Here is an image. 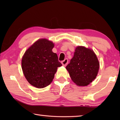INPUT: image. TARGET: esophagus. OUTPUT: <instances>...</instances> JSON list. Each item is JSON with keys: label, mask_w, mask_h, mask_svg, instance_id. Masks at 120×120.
Segmentation results:
<instances>
[{"label": "esophagus", "mask_w": 120, "mask_h": 120, "mask_svg": "<svg viewBox=\"0 0 120 120\" xmlns=\"http://www.w3.org/2000/svg\"><path fill=\"white\" fill-rule=\"evenodd\" d=\"M68 62V59H65L64 61H62L61 62L62 65H63V66H66V65L67 64Z\"/></svg>", "instance_id": "34e87169"}]
</instances>
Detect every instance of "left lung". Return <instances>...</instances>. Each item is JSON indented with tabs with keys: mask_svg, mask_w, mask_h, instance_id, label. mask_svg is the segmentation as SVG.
I'll return each mask as SVG.
<instances>
[{
	"mask_svg": "<svg viewBox=\"0 0 120 120\" xmlns=\"http://www.w3.org/2000/svg\"><path fill=\"white\" fill-rule=\"evenodd\" d=\"M99 66L98 60L92 50L79 46L66 68L73 82L78 86H83L89 85L95 79Z\"/></svg>",
	"mask_w": 120,
	"mask_h": 120,
	"instance_id": "1",
	"label": "left lung"
}]
</instances>
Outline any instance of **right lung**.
I'll list each match as a JSON object with an SVG mask.
<instances>
[{
  "label": "right lung",
  "mask_w": 120,
  "mask_h": 120,
  "mask_svg": "<svg viewBox=\"0 0 120 120\" xmlns=\"http://www.w3.org/2000/svg\"><path fill=\"white\" fill-rule=\"evenodd\" d=\"M54 44L40 39L26 50L22 60L24 76L32 86L42 88L49 85L58 67L62 66L57 54L52 52Z\"/></svg>",
  "instance_id": "obj_1"
}]
</instances>
